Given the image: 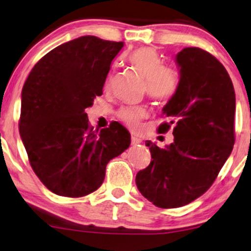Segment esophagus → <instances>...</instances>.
Here are the masks:
<instances>
[{
  "label": "esophagus",
  "instance_id": "obj_1",
  "mask_svg": "<svg viewBox=\"0 0 251 251\" xmlns=\"http://www.w3.org/2000/svg\"><path fill=\"white\" fill-rule=\"evenodd\" d=\"M141 143H142L141 138L136 137V136H132V137H131V144L132 145H137V144H141Z\"/></svg>",
  "mask_w": 251,
  "mask_h": 251
}]
</instances>
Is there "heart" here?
Masks as SVG:
<instances>
[{
  "label": "heart",
  "mask_w": 251,
  "mask_h": 251,
  "mask_svg": "<svg viewBox=\"0 0 251 251\" xmlns=\"http://www.w3.org/2000/svg\"><path fill=\"white\" fill-rule=\"evenodd\" d=\"M129 61L140 72L145 81L148 97L156 101H168L178 88V74L171 67H166L158 52L151 48H141L129 55ZM113 75L106 80L109 88ZM147 115V110L141 106L125 107L120 110L119 117L129 128L136 129L140 121Z\"/></svg>",
  "instance_id": "b5f03b06"
}]
</instances>
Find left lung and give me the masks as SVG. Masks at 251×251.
Returning <instances> with one entry per match:
<instances>
[{"instance_id": "obj_1", "label": "left lung", "mask_w": 251, "mask_h": 251, "mask_svg": "<svg viewBox=\"0 0 251 251\" xmlns=\"http://www.w3.org/2000/svg\"><path fill=\"white\" fill-rule=\"evenodd\" d=\"M180 79L163 108L175 141L160 149L147 141L151 162L136 176L142 196L160 208L187 205L211 187L233 150L235 91L220 61L199 48L176 55Z\"/></svg>"}]
</instances>
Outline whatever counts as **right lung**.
I'll use <instances>...</instances> for the list:
<instances>
[{
	"label": "right lung",
	"instance_id": "add662e5",
	"mask_svg": "<svg viewBox=\"0 0 251 251\" xmlns=\"http://www.w3.org/2000/svg\"><path fill=\"white\" fill-rule=\"evenodd\" d=\"M123 42L82 36L37 63L22 89L20 134L31 168L51 192L79 198L97 191L106 166L130 145L120 123L100 131L86 108L102 95L110 64Z\"/></svg>",
	"mask_w": 251,
	"mask_h": 251
}]
</instances>
